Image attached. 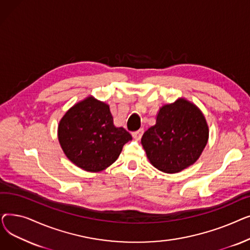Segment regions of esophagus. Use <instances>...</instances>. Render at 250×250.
Masks as SVG:
<instances>
[{
	"label": "esophagus",
	"instance_id": "1",
	"mask_svg": "<svg viewBox=\"0 0 250 250\" xmlns=\"http://www.w3.org/2000/svg\"><path fill=\"white\" fill-rule=\"evenodd\" d=\"M143 134H144V129H143V128H140L139 130H137V132H134L132 135H133L134 139H136V140H140V139L142 138Z\"/></svg>",
	"mask_w": 250,
	"mask_h": 250
}]
</instances>
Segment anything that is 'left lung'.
Masks as SVG:
<instances>
[{
    "label": "left lung",
    "instance_id": "1",
    "mask_svg": "<svg viewBox=\"0 0 250 250\" xmlns=\"http://www.w3.org/2000/svg\"><path fill=\"white\" fill-rule=\"evenodd\" d=\"M208 139L202 111L185 98L162 106L156 125L144 133L141 143L151 164L165 173H177L200 158Z\"/></svg>",
    "mask_w": 250,
    "mask_h": 250
}]
</instances>
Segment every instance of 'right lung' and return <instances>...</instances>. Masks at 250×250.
Segmentation results:
<instances>
[{"instance_id":"add662e5","label":"right lung","mask_w":250,"mask_h":250,"mask_svg":"<svg viewBox=\"0 0 250 250\" xmlns=\"http://www.w3.org/2000/svg\"><path fill=\"white\" fill-rule=\"evenodd\" d=\"M58 137L65 156L90 172L107 168L132 136L113 125L109 105L87 97L70 108L60 122Z\"/></svg>"}]
</instances>
